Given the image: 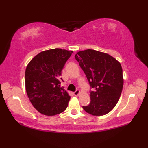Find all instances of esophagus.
Masks as SVG:
<instances>
[{"label": "esophagus", "instance_id": "1", "mask_svg": "<svg viewBox=\"0 0 148 148\" xmlns=\"http://www.w3.org/2000/svg\"><path fill=\"white\" fill-rule=\"evenodd\" d=\"M79 93H80V91H79V90H77L76 91V92H74V95L75 96H77V95H79Z\"/></svg>", "mask_w": 148, "mask_h": 148}]
</instances>
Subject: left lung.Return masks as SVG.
I'll return each instance as SVG.
<instances>
[{"instance_id": "obj_1", "label": "left lung", "mask_w": 148, "mask_h": 148, "mask_svg": "<svg viewBox=\"0 0 148 148\" xmlns=\"http://www.w3.org/2000/svg\"><path fill=\"white\" fill-rule=\"evenodd\" d=\"M75 58L93 89L90 104L83 109L93 116L108 114L118 103L123 86L120 63L109 54L90 49L77 52Z\"/></svg>"}]
</instances>
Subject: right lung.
<instances>
[{
	"label": "right lung",
	"mask_w": 148,
	"mask_h": 148,
	"mask_svg": "<svg viewBox=\"0 0 148 148\" xmlns=\"http://www.w3.org/2000/svg\"><path fill=\"white\" fill-rule=\"evenodd\" d=\"M73 51L55 48L39 53L25 71V88L33 106L42 114L64 111L71 97L61 87L62 70Z\"/></svg>",
	"instance_id": "right-lung-1"
}]
</instances>
